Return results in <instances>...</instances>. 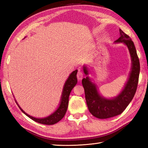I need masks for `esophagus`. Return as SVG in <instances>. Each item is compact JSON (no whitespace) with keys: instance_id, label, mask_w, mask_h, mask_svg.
<instances>
[{"instance_id":"obj_1","label":"esophagus","mask_w":148,"mask_h":148,"mask_svg":"<svg viewBox=\"0 0 148 148\" xmlns=\"http://www.w3.org/2000/svg\"><path fill=\"white\" fill-rule=\"evenodd\" d=\"M77 79L79 81H81V79H83V74L81 72V71H79L77 72Z\"/></svg>"}]
</instances>
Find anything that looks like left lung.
I'll return each mask as SVG.
<instances>
[{
  "mask_svg": "<svg viewBox=\"0 0 148 148\" xmlns=\"http://www.w3.org/2000/svg\"><path fill=\"white\" fill-rule=\"evenodd\" d=\"M120 37L114 43H123L130 53L132 67L128 79L121 92L114 98L108 99L100 95L95 84L88 76V70L83 66V72L86 76L83 78L82 84L85 93L88 108L93 116L99 119H107L121 114L127 108L136 92L140 72V63L136 47L130 37L119 29Z\"/></svg>",
  "mask_w": 148,
  "mask_h": 148,
  "instance_id": "obj_1",
  "label": "left lung"
}]
</instances>
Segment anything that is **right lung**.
Here are the masks:
<instances>
[{
    "instance_id": "obj_1",
    "label": "right lung",
    "mask_w": 148,
    "mask_h": 148,
    "mask_svg": "<svg viewBox=\"0 0 148 148\" xmlns=\"http://www.w3.org/2000/svg\"><path fill=\"white\" fill-rule=\"evenodd\" d=\"M77 73V70H75L69 75L67 81H65V83L64 84V88H63L61 100L60 102L59 103V106L58 107L57 109H56V111L55 112H53L51 114L47 116V117L38 118L33 117L32 116H30L20 108V106L18 105V103H17L16 100L15 102H16L17 105L18 106L19 108L21 109V111L26 116H27L28 117L32 119L34 121H36L37 123H41L44 125H54L56 123H58L59 121H60L61 119L64 118L66 112H67V109L69 104V95H70L71 90L75 86H76V84H77V79L76 76Z\"/></svg>"
}]
</instances>
